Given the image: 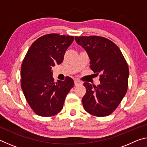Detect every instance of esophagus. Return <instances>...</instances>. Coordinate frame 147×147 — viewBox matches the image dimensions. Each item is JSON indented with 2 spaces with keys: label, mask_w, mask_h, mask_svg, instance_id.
I'll return each instance as SVG.
<instances>
[{
  "label": "esophagus",
  "mask_w": 147,
  "mask_h": 147,
  "mask_svg": "<svg viewBox=\"0 0 147 147\" xmlns=\"http://www.w3.org/2000/svg\"><path fill=\"white\" fill-rule=\"evenodd\" d=\"M81 84H82V82L80 81H79L78 80H74V85H75L76 86L81 85Z\"/></svg>",
  "instance_id": "obj_1"
}]
</instances>
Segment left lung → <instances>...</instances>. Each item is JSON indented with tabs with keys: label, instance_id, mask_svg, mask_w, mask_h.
I'll return each instance as SVG.
<instances>
[{
	"label": "left lung",
	"instance_id": "left-lung-1",
	"mask_svg": "<svg viewBox=\"0 0 147 147\" xmlns=\"http://www.w3.org/2000/svg\"><path fill=\"white\" fill-rule=\"evenodd\" d=\"M75 39L88 53L90 69L96 75L100 74V85L84 83L86 89L82 100L84 108L92 115L108 116L117 108L127 91V62L119 47L106 38L76 36Z\"/></svg>",
	"mask_w": 147,
	"mask_h": 147
}]
</instances>
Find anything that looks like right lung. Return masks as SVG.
I'll return each mask as SVG.
<instances>
[{"label":"right lung","instance_id":"add662e5","mask_svg":"<svg viewBox=\"0 0 147 147\" xmlns=\"http://www.w3.org/2000/svg\"><path fill=\"white\" fill-rule=\"evenodd\" d=\"M74 37L58 34L44 35L30 47L21 66V88L34 113L52 117L61 111L67 94L74 86L67 76L54 82L53 67L60 64Z\"/></svg>","mask_w":147,"mask_h":147}]
</instances>
